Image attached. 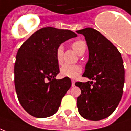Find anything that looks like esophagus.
Returning <instances> with one entry per match:
<instances>
[{"instance_id":"esophagus-1","label":"esophagus","mask_w":131,"mask_h":131,"mask_svg":"<svg viewBox=\"0 0 131 131\" xmlns=\"http://www.w3.org/2000/svg\"><path fill=\"white\" fill-rule=\"evenodd\" d=\"M71 85H72V87H74V85H75V81H74V80H71Z\"/></svg>"}]
</instances>
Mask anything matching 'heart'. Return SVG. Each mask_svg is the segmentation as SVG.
<instances>
[{
  "instance_id": "1",
  "label": "heart",
  "mask_w": 131,
  "mask_h": 131,
  "mask_svg": "<svg viewBox=\"0 0 131 131\" xmlns=\"http://www.w3.org/2000/svg\"><path fill=\"white\" fill-rule=\"evenodd\" d=\"M71 47L79 55H83L85 53L86 50V43L81 40H78L74 41L71 44ZM63 51L62 46L57 47L56 50V60L59 64H62L63 62ZM82 71V69L79 65H70V64H64L60 69V74L63 77H69L71 79H74L79 75Z\"/></svg>"
}]
</instances>
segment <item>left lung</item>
Masks as SVG:
<instances>
[{"label":"left lung","instance_id":"obj_1","mask_svg":"<svg viewBox=\"0 0 131 131\" xmlns=\"http://www.w3.org/2000/svg\"><path fill=\"white\" fill-rule=\"evenodd\" d=\"M78 34L85 36L89 58L83 76L95 81L77 82L81 91L77 97L80 115L99 121L112 114L121 100L124 84V67L118 49L97 30L85 28Z\"/></svg>","mask_w":131,"mask_h":131}]
</instances>
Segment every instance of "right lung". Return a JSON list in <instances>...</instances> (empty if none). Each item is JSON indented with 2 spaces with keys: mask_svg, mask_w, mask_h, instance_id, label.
Returning <instances> with one entry per match:
<instances>
[{
  "mask_svg": "<svg viewBox=\"0 0 131 131\" xmlns=\"http://www.w3.org/2000/svg\"><path fill=\"white\" fill-rule=\"evenodd\" d=\"M77 36L70 30L44 27L19 48L15 64V86L19 103L30 115L46 118L57 112L71 81L69 77L54 78L60 73L56 50L61 43Z\"/></svg>",
  "mask_w": 131,
  "mask_h": 131,
  "instance_id": "right-lung-1",
  "label": "right lung"
}]
</instances>
